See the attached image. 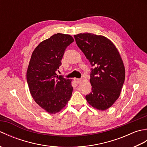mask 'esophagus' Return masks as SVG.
Masks as SVG:
<instances>
[{
	"label": "esophagus",
	"mask_w": 147,
	"mask_h": 147,
	"mask_svg": "<svg viewBox=\"0 0 147 147\" xmlns=\"http://www.w3.org/2000/svg\"><path fill=\"white\" fill-rule=\"evenodd\" d=\"M74 80H75V82H76L77 83H80L81 82H82V80H81V79L75 78V79H74Z\"/></svg>",
	"instance_id": "34e87169"
}]
</instances>
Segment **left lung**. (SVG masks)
Wrapping results in <instances>:
<instances>
[{
    "label": "left lung",
    "instance_id": "8db88e82",
    "mask_svg": "<svg viewBox=\"0 0 147 147\" xmlns=\"http://www.w3.org/2000/svg\"><path fill=\"white\" fill-rule=\"evenodd\" d=\"M77 45L92 66V90L86 95L88 104L105 111L118 99L125 80V68L117 49L110 40L90 33L74 35Z\"/></svg>",
    "mask_w": 147,
    "mask_h": 147
}]
</instances>
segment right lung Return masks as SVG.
<instances>
[{
  "label": "right lung",
  "mask_w": 147,
  "mask_h": 147,
  "mask_svg": "<svg viewBox=\"0 0 147 147\" xmlns=\"http://www.w3.org/2000/svg\"><path fill=\"white\" fill-rule=\"evenodd\" d=\"M74 42L69 35L54 34L43 40L32 53L26 73L31 95L49 114L60 112L71 97V80L57 75L65 49Z\"/></svg>",
  "instance_id": "obj_1"
}]
</instances>
